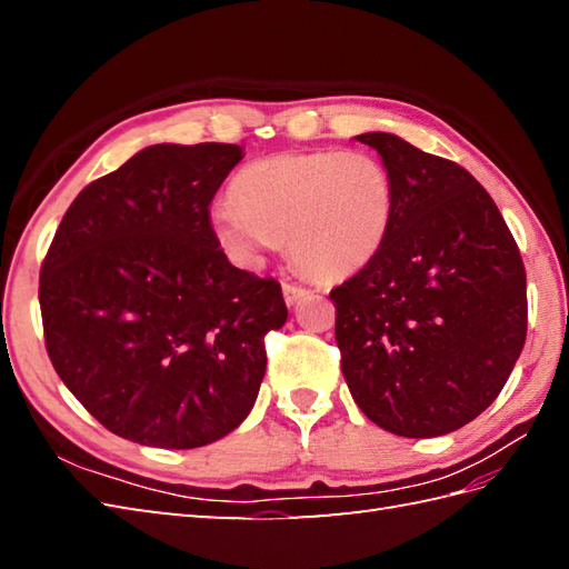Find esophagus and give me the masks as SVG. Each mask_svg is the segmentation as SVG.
<instances>
[{"label":"esophagus","instance_id":"obj_1","mask_svg":"<svg viewBox=\"0 0 569 569\" xmlns=\"http://www.w3.org/2000/svg\"><path fill=\"white\" fill-rule=\"evenodd\" d=\"M306 293H308V288H306V286H298V283H291V281H286V283H283V298H286V303H288V306L298 303V300L303 298Z\"/></svg>","mask_w":569,"mask_h":569}]
</instances>
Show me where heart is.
<instances>
[{
  "mask_svg": "<svg viewBox=\"0 0 569 569\" xmlns=\"http://www.w3.org/2000/svg\"><path fill=\"white\" fill-rule=\"evenodd\" d=\"M210 222L239 263H257L276 241L300 271L335 281L377 257L393 220V180L365 151L273 153L241 168Z\"/></svg>",
  "mask_w": 569,
  "mask_h": 569,
  "instance_id": "obj_1",
  "label": "heart"
}]
</instances>
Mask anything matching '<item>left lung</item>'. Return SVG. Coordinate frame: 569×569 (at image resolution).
Here are the masks:
<instances>
[{
    "mask_svg": "<svg viewBox=\"0 0 569 569\" xmlns=\"http://www.w3.org/2000/svg\"><path fill=\"white\" fill-rule=\"evenodd\" d=\"M393 180L381 251L330 291L355 403L403 438H438L487 410L528 328L521 251L489 192L455 161L386 131L359 134Z\"/></svg>",
    "mask_w": 569,
    "mask_h": 569,
    "instance_id": "obj_1",
    "label": "left lung"
}]
</instances>
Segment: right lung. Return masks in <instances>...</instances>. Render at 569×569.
Wrapping results in <instances>:
<instances>
[{
	"label": "right lung",
	"instance_id": "1",
	"mask_svg": "<svg viewBox=\"0 0 569 569\" xmlns=\"http://www.w3.org/2000/svg\"><path fill=\"white\" fill-rule=\"evenodd\" d=\"M237 143H156L72 200L39 278L48 357L72 396L131 442L190 450L257 401L281 283L227 261L210 202Z\"/></svg>",
	"mask_w": 569,
	"mask_h": 569
}]
</instances>
